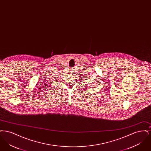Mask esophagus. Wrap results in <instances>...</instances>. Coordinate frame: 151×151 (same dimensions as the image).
Instances as JSON below:
<instances>
[{"label":"esophagus","mask_w":151,"mask_h":151,"mask_svg":"<svg viewBox=\"0 0 151 151\" xmlns=\"http://www.w3.org/2000/svg\"><path fill=\"white\" fill-rule=\"evenodd\" d=\"M71 72H72V71H71Z\"/></svg>","instance_id":"obj_1"}]
</instances>
